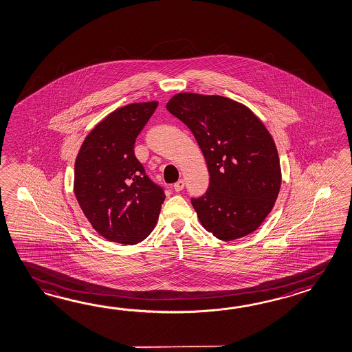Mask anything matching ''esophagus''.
I'll return each mask as SVG.
<instances>
[{
    "instance_id": "34e87169",
    "label": "esophagus",
    "mask_w": 352,
    "mask_h": 352,
    "mask_svg": "<svg viewBox=\"0 0 352 352\" xmlns=\"http://www.w3.org/2000/svg\"><path fill=\"white\" fill-rule=\"evenodd\" d=\"M173 188H174V190H175V192H180V190H183V188H184V180H178V182L173 186Z\"/></svg>"
}]
</instances>
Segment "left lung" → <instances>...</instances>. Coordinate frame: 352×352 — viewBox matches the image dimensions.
I'll list each match as a JSON object with an SVG mask.
<instances>
[{
    "instance_id": "obj_1",
    "label": "left lung",
    "mask_w": 352,
    "mask_h": 352,
    "mask_svg": "<svg viewBox=\"0 0 352 352\" xmlns=\"http://www.w3.org/2000/svg\"><path fill=\"white\" fill-rule=\"evenodd\" d=\"M166 109L193 133L208 166V190L192 199L201 226L226 242L251 234L271 213L282 180L265 124L251 109L219 95L175 94Z\"/></svg>"
}]
</instances>
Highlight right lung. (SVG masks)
<instances>
[{"label": "right lung", "mask_w": 352, "mask_h": 352, "mask_svg": "<svg viewBox=\"0 0 352 352\" xmlns=\"http://www.w3.org/2000/svg\"><path fill=\"white\" fill-rule=\"evenodd\" d=\"M158 101L116 109L95 125L75 160L74 193L100 236L135 244L154 230L165 194L145 174L134 144Z\"/></svg>", "instance_id": "add662e5"}]
</instances>
